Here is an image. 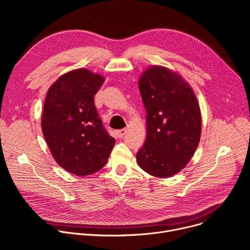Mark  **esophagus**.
Returning a JSON list of instances; mask_svg holds the SVG:
<instances>
[{"mask_svg": "<svg viewBox=\"0 0 250 250\" xmlns=\"http://www.w3.org/2000/svg\"><path fill=\"white\" fill-rule=\"evenodd\" d=\"M126 131H127L126 128H123V129L117 130V131H116V134H117V136H118L119 138H123V137L125 136V134L126 133Z\"/></svg>", "mask_w": 250, "mask_h": 250, "instance_id": "obj_1", "label": "esophagus"}]
</instances>
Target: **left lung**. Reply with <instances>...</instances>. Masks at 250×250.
I'll use <instances>...</instances> for the list:
<instances>
[{
    "label": "left lung",
    "mask_w": 250,
    "mask_h": 250,
    "mask_svg": "<svg viewBox=\"0 0 250 250\" xmlns=\"http://www.w3.org/2000/svg\"><path fill=\"white\" fill-rule=\"evenodd\" d=\"M138 88L146 111L147 135L136 161L152 176L171 177L191 160L200 142L198 100L180 75L163 66L147 68Z\"/></svg>",
    "instance_id": "8db88e82"
}]
</instances>
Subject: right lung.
Returning a JSON list of instances; mask_svg holds the SVG:
<instances>
[{
    "label": "right lung",
    "instance_id": "add662e5",
    "mask_svg": "<svg viewBox=\"0 0 250 250\" xmlns=\"http://www.w3.org/2000/svg\"><path fill=\"white\" fill-rule=\"evenodd\" d=\"M104 80L88 69H76L60 76L46 94L42 117L45 141L57 164L78 176L102 169L116 142L94 103Z\"/></svg>",
    "mask_w": 250,
    "mask_h": 250
}]
</instances>
